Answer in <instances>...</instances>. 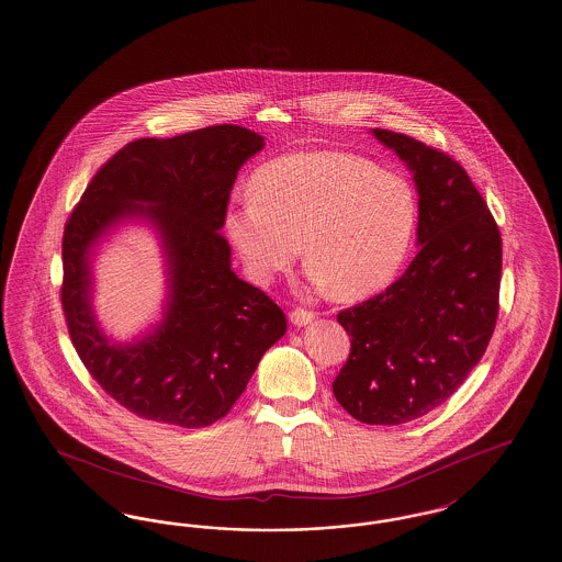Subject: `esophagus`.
<instances>
[{
	"instance_id": "34e87169",
	"label": "esophagus",
	"mask_w": 562,
	"mask_h": 562,
	"mask_svg": "<svg viewBox=\"0 0 562 562\" xmlns=\"http://www.w3.org/2000/svg\"><path fill=\"white\" fill-rule=\"evenodd\" d=\"M315 319V312L312 310H305V307H296L291 312V322L294 326H305V324H312Z\"/></svg>"
}]
</instances>
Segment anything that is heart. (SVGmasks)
I'll return each instance as SVG.
<instances>
[{
  "instance_id": "1",
  "label": "heart",
  "mask_w": 562,
  "mask_h": 562,
  "mask_svg": "<svg viewBox=\"0 0 562 562\" xmlns=\"http://www.w3.org/2000/svg\"><path fill=\"white\" fill-rule=\"evenodd\" d=\"M250 190L227 211L225 232L257 284L289 270L303 243L315 284L340 299L379 291L402 268L418 225L412 183L353 153L276 158Z\"/></svg>"
}]
</instances>
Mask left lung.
Instances as JSON below:
<instances>
[{
	"instance_id": "8db88e82",
	"label": "left lung",
	"mask_w": 562,
	"mask_h": 562,
	"mask_svg": "<svg viewBox=\"0 0 562 562\" xmlns=\"http://www.w3.org/2000/svg\"><path fill=\"white\" fill-rule=\"evenodd\" d=\"M372 132L414 171L420 250L386 291L337 315L351 351L333 391L356 420L393 427L446 404L483 358L499 310L502 236L458 160Z\"/></svg>"
}]
</instances>
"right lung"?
<instances>
[{"label": "right lung", "instance_id": "1", "mask_svg": "<svg viewBox=\"0 0 562 562\" xmlns=\"http://www.w3.org/2000/svg\"><path fill=\"white\" fill-rule=\"evenodd\" d=\"M263 146V135L240 125L135 139L95 171L70 211L60 286L68 337L91 379L139 418L183 428L217 423L286 333L284 312L229 268L220 232L238 169ZM137 212L164 234L172 292L155 336L113 346L90 314L89 248L109 224Z\"/></svg>", "mask_w": 562, "mask_h": 562}]
</instances>
